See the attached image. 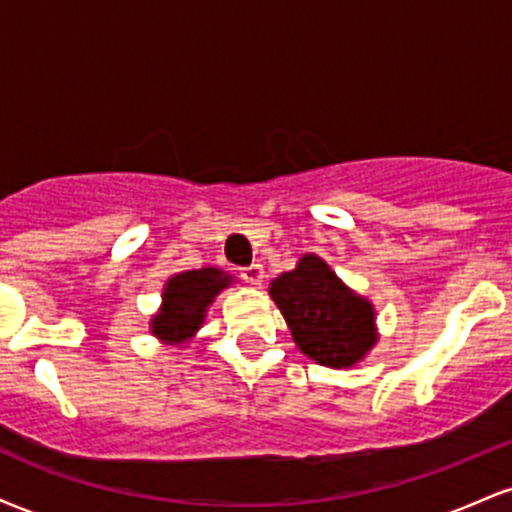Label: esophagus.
I'll use <instances>...</instances> for the list:
<instances>
[{
  "label": "esophagus",
  "instance_id": "esophagus-1",
  "mask_svg": "<svg viewBox=\"0 0 512 512\" xmlns=\"http://www.w3.org/2000/svg\"><path fill=\"white\" fill-rule=\"evenodd\" d=\"M240 279H243L245 284L260 286L262 279H264V267H262V264H250V267H243V269H240Z\"/></svg>",
  "mask_w": 512,
  "mask_h": 512
}]
</instances>
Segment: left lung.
<instances>
[{
    "label": "left lung",
    "mask_w": 512,
    "mask_h": 512,
    "mask_svg": "<svg viewBox=\"0 0 512 512\" xmlns=\"http://www.w3.org/2000/svg\"><path fill=\"white\" fill-rule=\"evenodd\" d=\"M269 293L293 342L322 366H354L378 339L373 305L346 289L320 257H301L293 272L272 281Z\"/></svg>",
    "instance_id": "8db88e82"
}]
</instances>
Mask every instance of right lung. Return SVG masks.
Listing matches in <instances>:
<instances>
[{
	"label": "right lung",
	"mask_w": 512,
	"mask_h": 512,
	"mask_svg": "<svg viewBox=\"0 0 512 512\" xmlns=\"http://www.w3.org/2000/svg\"><path fill=\"white\" fill-rule=\"evenodd\" d=\"M228 284H231L228 274L214 267L173 276L168 281L166 293H163L161 313L151 322V330H154L156 337L175 344L192 337L202 325L209 303Z\"/></svg>",
	"instance_id": "add662e5"
}]
</instances>
